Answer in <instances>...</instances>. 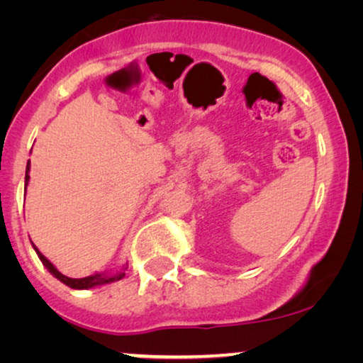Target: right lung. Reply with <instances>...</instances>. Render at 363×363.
Instances as JSON below:
<instances>
[{
	"instance_id": "add662e5",
	"label": "right lung",
	"mask_w": 363,
	"mask_h": 363,
	"mask_svg": "<svg viewBox=\"0 0 363 363\" xmlns=\"http://www.w3.org/2000/svg\"><path fill=\"white\" fill-rule=\"evenodd\" d=\"M29 168H31V162H28V165H26V178H24V185H26V186H28V183H29ZM26 186H24V188H26ZM33 247H34V251H36V255H38L39 259H41L44 267H46V269L51 272V274L56 277V279L61 281L62 284L69 286V287H71V289H91V287L111 284V282L121 281L122 277L125 276V272H123V271H125L127 267H123L121 272H116V274H107V272H97V274H92V276H87V277H81V279H72V277H67V276H64L62 272H59L56 269V266H54L52 262L49 261L48 257L44 256L41 251L38 250L36 246L33 245Z\"/></svg>"
}]
</instances>
